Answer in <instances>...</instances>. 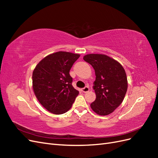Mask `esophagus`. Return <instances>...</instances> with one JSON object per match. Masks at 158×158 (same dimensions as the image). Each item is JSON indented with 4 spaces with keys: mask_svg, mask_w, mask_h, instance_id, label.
<instances>
[{
    "mask_svg": "<svg viewBox=\"0 0 158 158\" xmlns=\"http://www.w3.org/2000/svg\"><path fill=\"white\" fill-rule=\"evenodd\" d=\"M89 88L88 86H85L84 88H82V92H84V93H87L88 92H89Z\"/></svg>",
    "mask_w": 158,
    "mask_h": 158,
    "instance_id": "esophagus-1",
    "label": "esophagus"
}]
</instances>
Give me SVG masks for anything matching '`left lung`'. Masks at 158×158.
<instances>
[{"label": "left lung", "instance_id": "obj_1", "mask_svg": "<svg viewBox=\"0 0 158 158\" xmlns=\"http://www.w3.org/2000/svg\"><path fill=\"white\" fill-rule=\"evenodd\" d=\"M83 59L92 66L96 76L93 86L96 98L90 107L99 115H107L120 106L125 96V70L118 62L105 55L88 54Z\"/></svg>", "mask_w": 158, "mask_h": 158}]
</instances>
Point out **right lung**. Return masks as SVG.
<instances>
[{"instance_id": "1", "label": "right lung", "mask_w": 158, "mask_h": 158, "mask_svg": "<svg viewBox=\"0 0 158 158\" xmlns=\"http://www.w3.org/2000/svg\"><path fill=\"white\" fill-rule=\"evenodd\" d=\"M80 55L59 51L45 56L33 72V89L47 111L60 114L68 111L79 94L72 85L69 72Z\"/></svg>"}]
</instances>
